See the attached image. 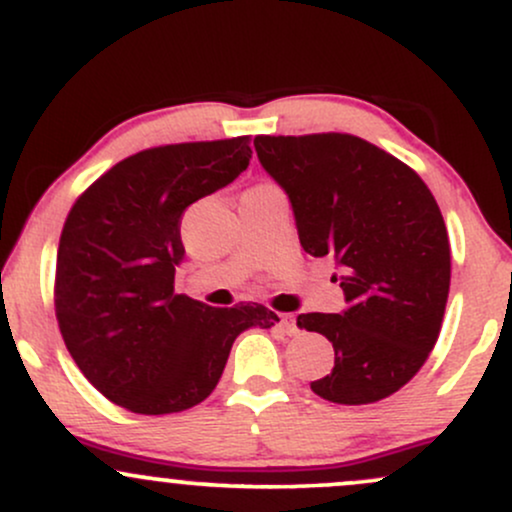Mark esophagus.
Wrapping results in <instances>:
<instances>
[{"label": "esophagus", "mask_w": 512, "mask_h": 512, "mask_svg": "<svg viewBox=\"0 0 512 512\" xmlns=\"http://www.w3.org/2000/svg\"><path fill=\"white\" fill-rule=\"evenodd\" d=\"M276 325L281 327L289 337H296L298 334V327H296V320H293L291 315H276Z\"/></svg>", "instance_id": "34e87169"}]
</instances>
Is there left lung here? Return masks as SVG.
Listing matches in <instances>:
<instances>
[{"label":"left lung","instance_id":"left-lung-1","mask_svg":"<svg viewBox=\"0 0 512 512\" xmlns=\"http://www.w3.org/2000/svg\"><path fill=\"white\" fill-rule=\"evenodd\" d=\"M255 151L289 195L303 250L339 267L346 310L298 315L334 346V368L310 390L337 404L390 397L443 325L450 243L436 199L407 163L354 134H260Z\"/></svg>","mask_w":512,"mask_h":512}]
</instances>
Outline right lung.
<instances>
[{
	"mask_svg": "<svg viewBox=\"0 0 512 512\" xmlns=\"http://www.w3.org/2000/svg\"><path fill=\"white\" fill-rule=\"evenodd\" d=\"M250 137L168 144L115 163L74 202L55 272V313L86 380L134 414L204 402L231 346L276 315L260 303L211 308L175 293L180 219L250 166Z\"/></svg>",
	"mask_w": 512,
	"mask_h": 512,
	"instance_id": "1",
	"label": "right lung"
}]
</instances>
